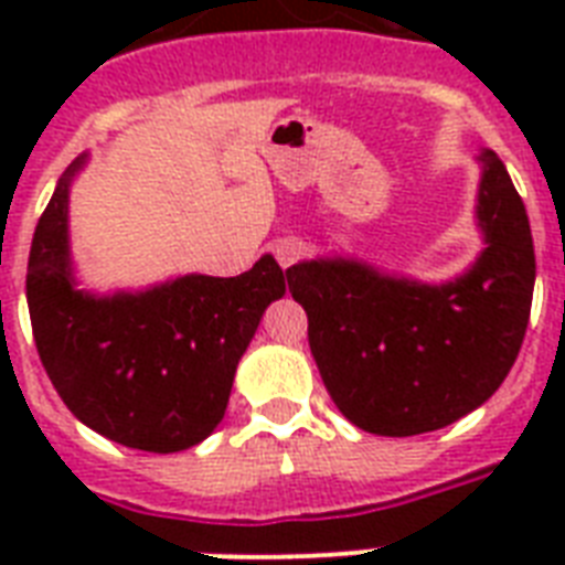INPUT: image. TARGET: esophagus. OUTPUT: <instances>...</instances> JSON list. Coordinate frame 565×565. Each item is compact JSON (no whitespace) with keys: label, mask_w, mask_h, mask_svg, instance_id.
Instances as JSON below:
<instances>
[{"label":"esophagus","mask_w":565,"mask_h":565,"mask_svg":"<svg viewBox=\"0 0 565 565\" xmlns=\"http://www.w3.org/2000/svg\"><path fill=\"white\" fill-rule=\"evenodd\" d=\"M273 252H275V260L287 269V266H292L301 255H305V243H301L299 237H284L275 243Z\"/></svg>","instance_id":"esophagus-1"}]
</instances>
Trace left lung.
I'll return each mask as SVG.
<instances>
[{
  "instance_id": "8db88e82",
  "label": "left lung",
  "mask_w": 565,
  "mask_h": 565,
  "mask_svg": "<svg viewBox=\"0 0 565 565\" xmlns=\"http://www.w3.org/2000/svg\"><path fill=\"white\" fill-rule=\"evenodd\" d=\"M478 161L483 252L455 281L419 284L345 257L287 269L326 390L370 434L446 428L481 407L516 363L536 278L531 222L499 154L487 149Z\"/></svg>"
}]
</instances>
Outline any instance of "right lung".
I'll list each match as a JSON object with an SVG mask.
<instances>
[{
  "label": "right lung",
  "mask_w": 565,
  "mask_h": 565,
  "mask_svg": "<svg viewBox=\"0 0 565 565\" xmlns=\"http://www.w3.org/2000/svg\"><path fill=\"white\" fill-rule=\"evenodd\" d=\"M87 154L61 175L31 239L25 299L49 381L102 437L172 455L211 437L284 269L264 255L237 278L184 275L143 292L78 290L66 202Z\"/></svg>",
  "instance_id": "obj_1"
}]
</instances>
